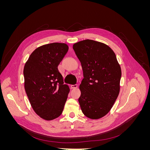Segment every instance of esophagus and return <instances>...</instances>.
<instances>
[{
  "instance_id": "obj_1",
  "label": "esophagus",
  "mask_w": 150,
  "mask_h": 150,
  "mask_svg": "<svg viewBox=\"0 0 150 150\" xmlns=\"http://www.w3.org/2000/svg\"><path fill=\"white\" fill-rule=\"evenodd\" d=\"M71 88L72 89H76L78 88V84H74V85H71Z\"/></svg>"
}]
</instances>
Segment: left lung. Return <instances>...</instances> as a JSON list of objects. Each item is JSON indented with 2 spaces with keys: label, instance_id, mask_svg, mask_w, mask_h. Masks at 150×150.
<instances>
[{
  "label": "left lung",
  "instance_id": "1",
  "mask_svg": "<svg viewBox=\"0 0 150 150\" xmlns=\"http://www.w3.org/2000/svg\"><path fill=\"white\" fill-rule=\"evenodd\" d=\"M73 49L83 71L81 109L89 118L99 119L111 110L118 96L120 66L112 50L102 42L86 39L75 43Z\"/></svg>",
  "mask_w": 150,
  "mask_h": 150
}]
</instances>
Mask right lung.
Instances as JSON below:
<instances>
[{"label":"right lung","instance_id":"right-lung-1","mask_svg":"<svg viewBox=\"0 0 150 150\" xmlns=\"http://www.w3.org/2000/svg\"><path fill=\"white\" fill-rule=\"evenodd\" d=\"M68 51L64 43L54 42L38 47L24 68V88L36 114L52 120L62 112L69 92L64 84L58 65Z\"/></svg>","mask_w":150,"mask_h":150}]
</instances>
